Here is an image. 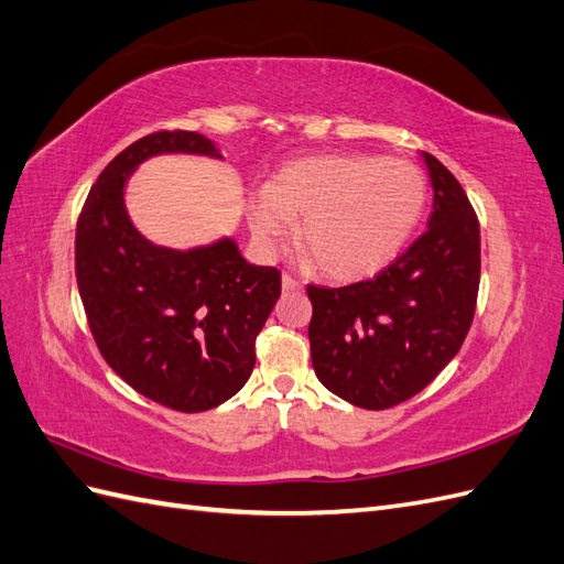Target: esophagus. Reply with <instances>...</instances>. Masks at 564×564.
I'll return each instance as SVG.
<instances>
[{
    "instance_id": "esophagus-1",
    "label": "esophagus",
    "mask_w": 564,
    "mask_h": 564,
    "mask_svg": "<svg viewBox=\"0 0 564 564\" xmlns=\"http://www.w3.org/2000/svg\"><path fill=\"white\" fill-rule=\"evenodd\" d=\"M299 289H301V284L292 278V275H282V292H299Z\"/></svg>"
}]
</instances>
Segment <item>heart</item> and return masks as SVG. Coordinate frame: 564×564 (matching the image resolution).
Listing matches in <instances>:
<instances>
[{"mask_svg":"<svg viewBox=\"0 0 564 564\" xmlns=\"http://www.w3.org/2000/svg\"><path fill=\"white\" fill-rule=\"evenodd\" d=\"M429 181L414 162L344 152L282 166L249 202V228L265 253L301 218L296 242L324 275L357 282L402 251L425 209Z\"/></svg>","mask_w":564,"mask_h":564,"instance_id":"1","label":"heart"}]
</instances>
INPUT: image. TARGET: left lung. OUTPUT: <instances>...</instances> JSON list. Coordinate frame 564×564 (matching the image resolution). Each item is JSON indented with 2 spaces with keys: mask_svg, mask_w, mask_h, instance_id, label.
<instances>
[{
  "mask_svg": "<svg viewBox=\"0 0 564 564\" xmlns=\"http://www.w3.org/2000/svg\"><path fill=\"white\" fill-rule=\"evenodd\" d=\"M429 230L373 280L308 286L313 369L334 395L388 409L429 386L470 329L480 286V224L449 169L423 152Z\"/></svg>",
  "mask_w": 564,
  "mask_h": 564,
  "instance_id": "left-lung-1",
  "label": "left lung"
}]
</instances>
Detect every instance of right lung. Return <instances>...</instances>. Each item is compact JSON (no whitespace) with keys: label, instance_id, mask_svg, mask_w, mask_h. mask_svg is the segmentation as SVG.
<instances>
[{"label":"right lung","instance_id":"1","mask_svg":"<svg viewBox=\"0 0 564 564\" xmlns=\"http://www.w3.org/2000/svg\"><path fill=\"white\" fill-rule=\"evenodd\" d=\"M158 155L224 160L195 131H158L100 172L77 220L75 272L96 346L133 390L176 412L230 400L253 371V340L282 292L280 270L247 263L235 237L172 249L127 212L131 174Z\"/></svg>","mask_w":564,"mask_h":564}]
</instances>
